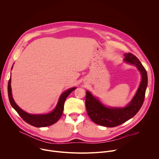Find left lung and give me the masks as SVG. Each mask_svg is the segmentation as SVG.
Segmentation results:
<instances>
[{"instance_id": "8db88e82", "label": "left lung", "mask_w": 159, "mask_h": 159, "mask_svg": "<svg viewBox=\"0 0 159 159\" xmlns=\"http://www.w3.org/2000/svg\"><path fill=\"white\" fill-rule=\"evenodd\" d=\"M124 60L137 66L142 75V80L134 97L129 104L123 108H108L103 106L89 91L86 92L85 107L87 114L95 123L106 126L115 127L133 118L143 105L148 84L147 72L137 57L132 53L125 54Z\"/></svg>"}]
</instances>
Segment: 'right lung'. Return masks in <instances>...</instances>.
Returning <instances> with one entry per match:
<instances>
[{
  "label": "right lung",
  "instance_id": "right-lung-1",
  "mask_svg": "<svg viewBox=\"0 0 159 159\" xmlns=\"http://www.w3.org/2000/svg\"><path fill=\"white\" fill-rule=\"evenodd\" d=\"M75 89L76 87L71 88L69 90H67L66 91L64 92L63 94H61L59 99L57 105V107L52 112L48 113V114H47V115H29L28 113L25 112L23 110H22L20 108H19V107H18V106L15 103L12 97L11 78L9 80L8 86H7L9 99L12 107L17 111L19 115L25 122L35 127L48 126L57 122L58 120L61 118L62 115L63 107H64V102L65 101L66 98Z\"/></svg>",
  "mask_w": 159,
  "mask_h": 159
}]
</instances>
